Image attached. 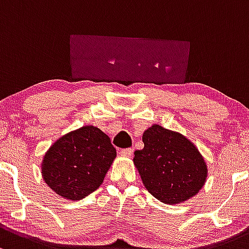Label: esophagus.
Here are the masks:
<instances>
[{
    "label": "esophagus",
    "instance_id": "obj_1",
    "mask_svg": "<svg viewBox=\"0 0 249 249\" xmlns=\"http://www.w3.org/2000/svg\"><path fill=\"white\" fill-rule=\"evenodd\" d=\"M132 153H133V150L131 148L122 149V150H120V154H122V155H124V156H132Z\"/></svg>",
    "mask_w": 249,
    "mask_h": 249
}]
</instances>
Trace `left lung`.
Wrapping results in <instances>:
<instances>
[{
  "label": "left lung",
  "mask_w": 249,
  "mask_h": 249,
  "mask_svg": "<svg viewBox=\"0 0 249 249\" xmlns=\"http://www.w3.org/2000/svg\"><path fill=\"white\" fill-rule=\"evenodd\" d=\"M144 148L133 163L149 193L164 204L195 197L204 186L208 167L197 146L181 133L153 125L143 133Z\"/></svg>",
  "instance_id": "8db88e82"
}]
</instances>
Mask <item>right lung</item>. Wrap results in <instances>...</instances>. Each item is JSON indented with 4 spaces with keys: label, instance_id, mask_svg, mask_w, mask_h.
I'll use <instances>...</instances> for the list:
<instances>
[{
    "label": "right lung",
    "instance_id": "add662e5",
    "mask_svg": "<svg viewBox=\"0 0 249 249\" xmlns=\"http://www.w3.org/2000/svg\"><path fill=\"white\" fill-rule=\"evenodd\" d=\"M117 151L99 127L88 125L53 143L41 162L49 187L69 200H80L99 188Z\"/></svg>",
    "mask_w": 249,
    "mask_h": 249
}]
</instances>
